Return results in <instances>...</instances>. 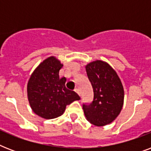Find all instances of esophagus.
<instances>
[{"mask_svg":"<svg viewBox=\"0 0 151 151\" xmlns=\"http://www.w3.org/2000/svg\"><path fill=\"white\" fill-rule=\"evenodd\" d=\"M75 92H77V93H78V94L81 96V91H80V89H79V88H76Z\"/></svg>","mask_w":151,"mask_h":151,"instance_id":"esophagus-1","label":"esophagus"}]
</instances>
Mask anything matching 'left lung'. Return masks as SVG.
<instances>
[{"label":"left lung","instance_id":"obj_1","mask_svg":"<svg viewBox=\"0 0 151 151\" xmlns=\"http://www.w3.org/2000/svg\"><path fill=\"white\" fill-rule=\"evenodd\" d=\"M94 98L83 104L86 119L96 126L111 123L119 115L124 103V88L116 71L106 62L96 60L85 66Z\"/></svg>","mask_w":151,"mask_h":151}]
</instances>
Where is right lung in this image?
I'll list each match as a JSON object with an SVG mask.
<instances>
[{"label": "right lung", "instance_id": "1", "mask_svg": "<svg viewBox=\"0 0 151 151\" xmlns=\"http://www.w3.org/2000/svg\"><path fill=\"white\" fill-rule=\"evenodd\" d=\"M63 66L55 57H48L34 70L27 84V96L31 109L45 119L61 116L66 106L81 99L74 91L66 88V78H59Z\"/></svg>", "mask_w": 151, "mask_h": 151}]
</instances>
